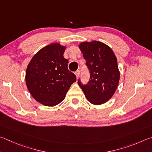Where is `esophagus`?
Returning a JSON list of instances; mask_svg holds the SVG:
<instances>
[{
	"label": "esophagus",
	"mask_w": 152,
	"mask_h": 152,
	"mask_svg": "<svg viewBox=\"0 0 152 152\" xmlns=\"http://www.w3.org/2000/svg\"><path fill=\"white\" fill-rule=\"evenodd\" d=\"M75 75H76V77H77V78H79V75H80V71H79V70H77V71H76L75 72Z\"/></svg>",
	"instance_id": "esophagus-1"
}]
</instances>
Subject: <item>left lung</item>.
<instances>
[{"instance_id": "1", "label": "left lung", "mask_w": 152, "mask_h": 152, "mask_svg": "<svg viewBox=\"0 0 152 152\" xmlns=\"http://www.w3.org/2000/svg\"><path fill=\"white\" fill-rule=\"evenodd\" d=\"M79 47L87 61L90 79L86 86L79 79L78 84L90 103L102 105L112 97L118 87V60L112 49L102 42H82Z\"/></svg>"}]
</instances>
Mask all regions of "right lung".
Returning <instances> with one entry per match:
<instances>
[{
  "label": "right lung",
  "mask_w": 152,
  "mask_h": 152,
  "mask_svg": "<svg viewBox=\"0 0 152 152\" xmlns=\"http://www.w3.org/2000/svg\"><path fill=\"white\" fill-rule=\"evenodd\" d=\"M65 49L59 43L47 45L33 56L26 68V87L34 99L44 105L60 103L77 80L63 57Z\"/></svg>",
  "instance_id": "obj_1"
}]
</instances>
